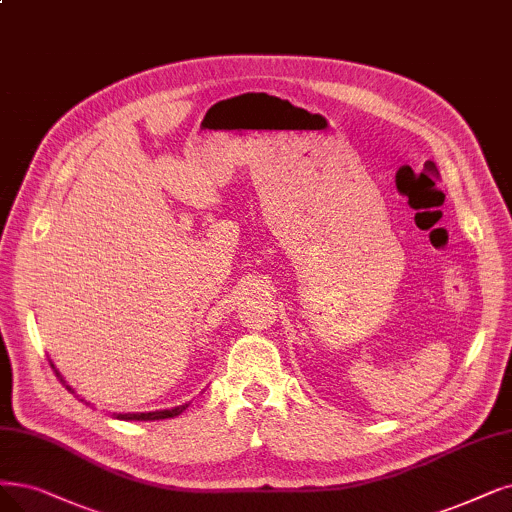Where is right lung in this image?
Segmentation results:
<instances>
[{
    "instance_id": "add662e5",
    "label": "right lung",
    "mask_w": 512,
    "mask_h": 512,
    "mask_svg": "<svg viewBox=\"0 0 512 512\" xmlns=\"http://www.w3.org/2000/svg\"><path fill=\"white\" fill-rule=\"evenodd\" d=\"M54 367V365H52ZM54 374H56V378L60 380V382H63L65 386H67V391H71V393H75L73 391V388L65 382V378L63 376H60V372L56 370V367H54ZM187 407H189V403H185V405H178V407H172V410H161V412H147V414H117L115 418H119V420H166V418H174V416H180L182 412H185L187 410Z\"/></svg>"
}]
</instances>
